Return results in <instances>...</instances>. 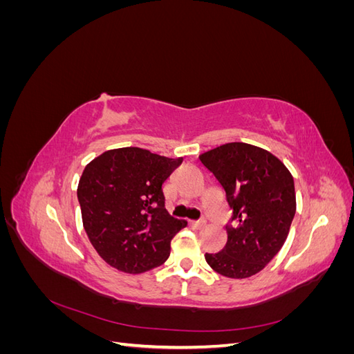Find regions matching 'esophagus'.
Wrapping results in <instances>:
<instances>
[{"mask_svg":"<svg viewBox=\"0 0 354 354\" xmlns=\"http://www.w3.org/2000/svg\"><path fill=\"white\" fill-rule=\"evenodd\" d=\"M192 226L195 229H203L207 226V221L205 220H199V221H192Z\"/></svg>","mask_w":354,"mask_h":354,"instance_id":"1","label":"esophagus"}]
</instances>
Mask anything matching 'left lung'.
Here are the masks:
<instances>
[{
	"mask_svg": "<svg viewBox=\"0 0 354 354\" xmlns=\"http://www.w3.org/2000/svg\"><path fill=\"white\" fill-rule=\"evenodd\" d=\"M226 192L232 224L226 246L205 254L214 272L246 279L261 272L283 246L297 202L294 178L282 160L248 143H226L199 155Z\"/></svg>",
	"mask_w": 354,
	"mask_h": 354,
	"instance_id": "left-lung-1",
	"label": "left lung"
}]
</instances>
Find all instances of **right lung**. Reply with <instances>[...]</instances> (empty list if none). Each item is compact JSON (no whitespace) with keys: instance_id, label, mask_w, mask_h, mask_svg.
Wrapping results in <instances>:
<instances>
[{"instance_id":"right-lung-1","label":"right lung","mask_w":354,"mask_h":354,"mask_svg":"<svg viewBox=\"0 0 354 354\" xmlns=\"http://www.w3.org/2000/svg\"><path fill=\"white\" fill-rule=\"evenodd\" d=\"M183 162L140 147L106 151L84 168L77 195L84 230L113 269L138 274L164 264L187 226L165 209L162 183Z\"/></svg>"}]
</instances>
